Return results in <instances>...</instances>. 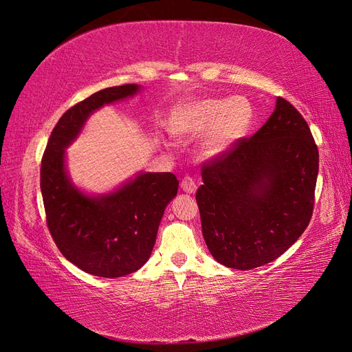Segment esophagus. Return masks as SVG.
<instances>
[{
	"label": "esophagus",
	"mask_w": 352,
	"mask_h": 352,
	"mask_svg": "<svg viewBox=\"0 0 352 352\" xmlns=\"http://www.w3.org/2000/svg\"><path fill=\"white\" fill-rule=\"evenodd\" d=\"M180 188H182L186 194H194L197 190V184L194 182L192 177H185L180 182Z\"/></svg>",
	"instance_id": "1"
}]
</instances>
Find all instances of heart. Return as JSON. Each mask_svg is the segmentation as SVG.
<instances>
[{
	"label": "heart",
	"mask_w": 352,
	"mask_h": 352,
	"mask_svg": "<svg viewBox=\"0 0 352 352\" xmlns=\"http://www.w3.org/2000/svg\"><path fill=\"white\" fill-rule=\"evenodd\" d=\"M251 119V105L243 97L202 98L179 110L172 132L177 140H192L206 133L197 154L202 162H210L226 154L247 133Z\"/></svg>",
	"instance_id": "b5f03b06"
}]
</instances>
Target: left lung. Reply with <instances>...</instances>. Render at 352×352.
Segmentation results:
<instances>
[{"label":"left lung","mask_w":352,"mask_h":352,"mask_svg":"<svg viewBox=\"0 0 352 352\" xmlns=\"http://www.w3.org/2000/svg\"><path fill=\"white\" fill-rule=\"evenodd\" d=\"M201 173L202 235L226 267L251 270L272 263L310 223L318 150L304 117L280 97L257 133L202 164Z\"/></svg>","instance_id":"obj_1"}]
</instances>
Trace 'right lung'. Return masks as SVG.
<instances>
[{
  "instance_id": "obj_1",
  "label": "right lung",
  "mask_w": 352,
  "mask_h": 352,
  "mask_svg": "<svg viewBox=\"0 0 352 352\" xmlns=\"http://www.w3.org/2000/svg\"><path fill=\"white\" fill-rule=\"evenodd\" d=\"M140 91L135 83L105 88L73 105L52 129L41 163V192L52 239L70 263L100 278H122L148 261L179 180L173 173L140 172L113 192L88 195L72 182L66 148L94 111Z\"/></svg>"
}]
</instances>
